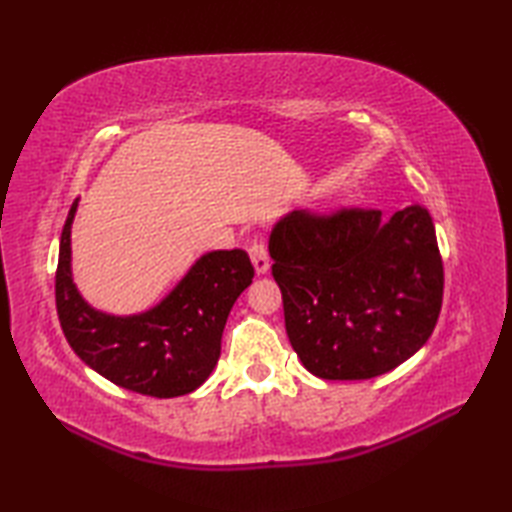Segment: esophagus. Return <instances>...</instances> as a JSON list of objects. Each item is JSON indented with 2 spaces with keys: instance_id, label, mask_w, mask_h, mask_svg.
<instances>
[{
  "instance_id": "obj_1",
  "label": "esophagus",
  "mask_w": 512,
  "mask_h": 512,
  "mask_svg": "<svg viewBox=\"0 0 512 512\" xmlns=\"http://www.w3.org/2000/svg\"><path fill=\"white\" fill-rule=\"evenodd\" d=\"M248 255H250V262H253L257 275H264L270 262H268V250L262 237H253L248 244Z\"/></svg>"
}]
</instances>
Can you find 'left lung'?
<instances>
[{"instance_id": "1", "label": "left lung", "mask_w": 512, "mask_h": 512, "mask_svg": "<svg viewBox=\"0 0 512 512\" xmlns=\"http://www.w3.org/2000/svg\"><path fill=\"white\" fill-rule=\"evenodd\" d=\"M292 350L310 374L365 380L405 363L436 328L444 268L420 204L292 211L268 242Z\"/></svg>"}]
</instances>
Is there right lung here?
I'll use <instances>...</instances> for the list:
<instances>
[{"label": "right lung", "instance_id": "1", "mask_svg": "<svg viewBox=\"0 0 512 512\" xmlns=\"http://www.w3.org/2000/svg\"><path fill=\"white\" fill-rule=\"evenodd\" d=\"M74 200L63 224L54 297L61 330L85 365L114 385L154 398L191 394L220 358L222 332L237 297L255 268L246 250H213L193 264L156 308L114 317L83 301L70 273Z\"/></svg>", "mask_w": 512, "mask_h": 512}]
</instances>
